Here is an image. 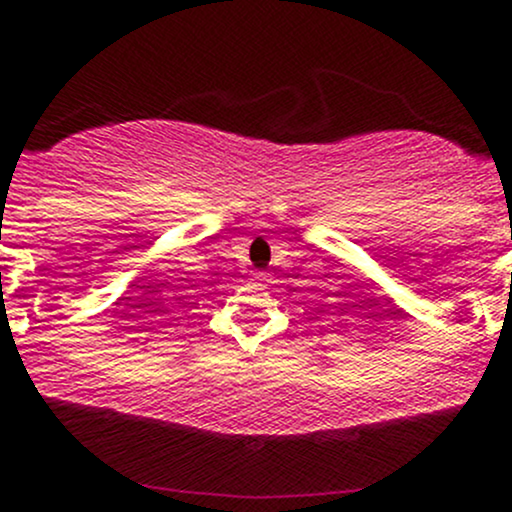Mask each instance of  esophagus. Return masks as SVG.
<instances>
[{
	"label": "esophagus",
	"mask_w": 512,
	"mask_h": 512,
	"mask_svg": "<svg viewBox=\"0 0 512 512\" xmlns=\"http://www.w3.org/2000/svg\"><path fill=\"white\" fill-rule=\"evenodd\" d=\"M260 277H262V275H260Z\"/></svg>",
	"instance_id": "obj_1"
}]
</instances>
